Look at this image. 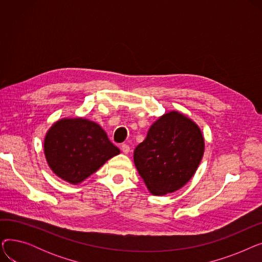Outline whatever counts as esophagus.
Here are the masks:
<instances>
[{
    "label": "esophagus",
    "mask_w": 262,
    "mask_h": 262,
    "mask_svg": "<svg viewBox=\"0 0 262 262\" xmlns=\"http://www.w3.org/2000/svg\"><path fill=\"white\" fill-rule=\"evenodd\" d=\"M121 149H122V152H123L124 154H127V153H129L130 147H129V145H128V144L124 143V144H122V146H121Z\"/></svg>",
    "instance_id": "esophagus-1"
}]
</instances>
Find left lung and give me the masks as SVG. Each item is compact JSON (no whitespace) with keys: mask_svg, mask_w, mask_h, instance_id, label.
Returning <instances> with one entry per match:
<instances>
[{"mask_svg":"<svg viewBox=\"0 0 262 262\" xmlns=\"http://www.w3.org/2000/svg\"><path fill=\"white\" fill-rule=\"evenodd\" d=\"M204 154L199 126L184 115L171 112L159 118L146 138L135 148L134 161L148 190L155 195L185 186Z\"/></svg>","mask_w":262,"mask_h":262,"instance_id":"left-lung-1","label":"left lung"}]
</instances>
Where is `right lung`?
Returning a JSON list of instances; mask_svg holds the SVG:
<instances>
[{
    "instance_id": "1",
    "label": "right lung",
    "mask_w": 262,
    "mask_h": 262,
    "mask_svg": "<svg viewBox=\"0 0 262 262\" xmlns=\"http://www.w3.org/2000/svg\"><path fill=\"white\" fill-rule=\"evenodd\" d=\"M120 149L109 141L106 133L86 119H63L46 136L45 154L50 168L62 180L82 182Z\"/></svg>"
}]
</instances>
